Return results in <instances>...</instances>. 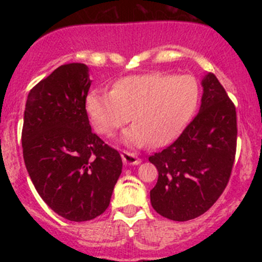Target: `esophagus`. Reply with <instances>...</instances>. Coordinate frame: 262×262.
Listing matches in <instances>:
<instances>
[{"label":"esophagus","mask_w":262,"mask_h":262,"mask_svg":"<svg viewBox=\"0 0 262 262\" xmlns=\"http://www.w3.org/2000/svg\"><path fill=\"white\" fill-rule=\"evenodd\" d=\"M121 155H122L123 162L127 165H138V164H140V161H141L135 152L128 151V150H122Z\"/></svg>","instance_id":"1"}]
</instances>
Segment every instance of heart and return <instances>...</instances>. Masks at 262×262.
<instances>
[{"instance_id":"heart-1","label":"heart","mask_w":262,"mask_h":262,"mask_svg":"<svg viewBox=\"0 0 262 262\" xmlns=\"http://www.w3.org/2000/svg\"><path fill=\"white\" fill-rule=\"evenodd\" d=\"M198 98L193 76L154 73L123 77L111 92L93 91L86 104L100 134L112 135L132 118L135 124L122 137L125 144L141 146L150 141L152 146H164L191 121Z\"/></svg>"}]
</instances>
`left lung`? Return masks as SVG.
Returning a JSON list of instances; mask_svg holds the SVG:
<instances>
[{"mask_svg": "<svg viewBox=\"0 0 262 262\" xmlns=\"http://www.w3.org/2000/svg\"><path fill=\"white\" fill-rule=\"evenodd\" d=\"M202 86L197 116L172 144L149 156L159 171L151 206L171 221L206 213L227 187L235 160V106L215 75H207Z\"/></svg>", "mask_w": 262, "mask_h": 262, "instance_id": "1", "label": "left lung"}]
</instances>
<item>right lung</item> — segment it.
I'll return each mask as SVG.
<instances>
[{
  "mask_svg": "<svg viewBox=\"0 0 262 262\" xmlns=\"http://www.w3.org/2000/svg\"><path fill=\"white\" fill-rule=\"evenodd\" d=\"M90 86L85 64L59 66L31 90L23 119V159L33 185L71 222L91 221L108 208L123 166L119 152L91 130Z\"/></svg>",
  "mask_w": 262,
  "mask_h": 262,
  "instance_id": "obj_1",
  "label": "right lung"
}]
</instances>
